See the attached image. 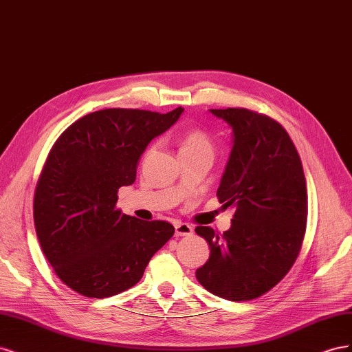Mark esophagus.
Here are the masks:
<instances>
[{
    "label": "esophagus",
    "mask_w": 352,
    "mask_h": 352,
    "mask_svg": "<svg viewBox=\"0 0 352 352\" xmlns=\"http://www.w3.org/2000/svg\"><path fill=\"white\" fill-rule=\"evenodd\" d=\"M192 232H194L192 226L188 225V223H182V221L175 223V235L176 236H188Z\"/></svg>",
    "instance_id": "esophagus-1"
}]
</instances>
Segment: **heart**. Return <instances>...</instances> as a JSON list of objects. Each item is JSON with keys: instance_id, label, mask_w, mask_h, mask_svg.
<instances>
[{"instance_id": "b5f03b06", "label": "heart", "mask_w": 352, "mask_h": 352, "mask_svg": "<svg viewBox=\"0 0 352 352\" xmlns=\"http://www.w3.org/2000/svg\"><path fill=\"white\" fill-rule=\"evenodd\" d=\"M211 151L210 138L202 131H189L180 141V153Z\"/></svg>"}]
</instances>
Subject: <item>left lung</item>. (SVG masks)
I'll return each mask as SVG.
<instances>
[{
  "mask_svg": "<svg viewBox=\"0 0 352 352\" xmlns=\"http://www.w3.org/2000/svg\"><path fill=\"white\" fill-rule=\"evenodd\" d=\"M210 113L232 127L217 197L235 214L220 236L195 228L210 247L195 276L212 295L250 301L278 285L300 254L307 221L302 164L289 135L270 117L247 109Z\"/></svg>",
  "mask_w": 352,
  "mask_h": 352,
  "instance_id": "8db88e82",
  "label": "left lung"
}]
</instances>
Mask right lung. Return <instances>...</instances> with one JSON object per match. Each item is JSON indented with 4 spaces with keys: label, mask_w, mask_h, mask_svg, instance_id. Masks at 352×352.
<instances>
[{
    "label": "right lung",
    "mask_w": 352,
    "mask_h": 352,
    "mask_svg": "<svg viewBox=\"0 0 352 352\" xmlns=\"http://www.w3.org/2000/svg\"><path fill=\"white\" fill-rule=\"evenodd\" d=\"M184 109L167 114L105 109L61 133L35 189L34 220L42 252L70 289L107 298L141 280L153 255L173 236L167 221H145L116 208L136 179L140 157Z\"/></svg>",
    "instance_id": "add662e5"
}]
</instances>
